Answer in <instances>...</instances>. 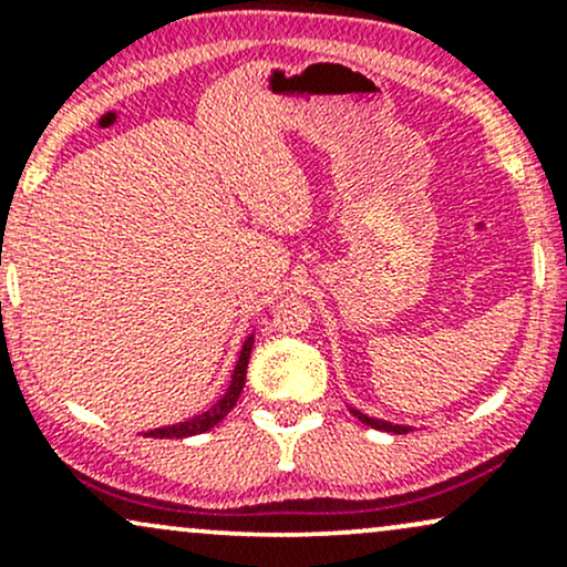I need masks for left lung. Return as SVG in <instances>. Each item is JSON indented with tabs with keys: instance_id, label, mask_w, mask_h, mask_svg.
<instances>
[{
	"instance_id": "8db88e82",
	"label": "left lung",
	"mask_w": 567,
	"mask_h": 567,
	"mask_svg": "<svg viewBox=\"0 0 567 567\" xmlns=\"http://www.w3.org/2000/svg\"><path fill=\"white\" fill-rule=\"evenodd\" d=\"M349 410H351V415H354V419L362 421V424H368V426H373V429H381V432H394V434H408V432H413V429H410V426L389 424V421H381V419H370V415L360 413V410H354V408H349Z\"/></svg>"
}]
</instances>
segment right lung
I'll return each mask as SVG.
<instances>
[{
    "label": "right lung",
    "mask_w": 567,
    "mask_h": 567,
    "mask_svg": "<svg viewBox=\"0 0 567 567\" xmlns=\"http://www.w3.org/2000/svg\"><path fill=\"white\" fill-rule=\"evenodd\" d=\"M250 351H252V336H247V341L243 343V351H239L237 365H234L229 389H226V394L220 396L216 405L207 408L205 413L194 415V419L181 421V424L159 426V429H152V432H143V437H154V440H173V437H178L181 440V437H192V434L210 432L213 426L220 424V421H224L226 415L231 413V408L237 405L239 394H243L245 375H247V360H250Z\"/></svg>",
    "instance_id": "right-lung-1"
}]
</instances>
